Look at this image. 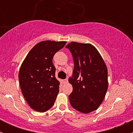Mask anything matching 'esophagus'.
<instances>
[{"instance_id": "1", "label": "esophagus", "mask_w": 133, "mask_h": 133, "mask_svg": "<svg viewBox=\"0 0 133 133\" xmlns=\"http://www.w3.org/2000/svg\"><path fill=\"white\" fill-rule=\"evenodd\" d=\"M63 82H64V84H66V83L68 82V79H65V80H63Z\"/></svg>"}]
</instances>
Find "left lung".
I'll list each match as a JSON object with an SVG mask.
<instances>
[{"label": "left lung", "instance_id": "obj_1", "mask_svg": "<svg viewBox=\"0 0 133 133\" xmlns=\"http://www.w3.org/2000/svg\"><path fill=\"white\" fill-rule=\"evenodd\" d=\"M73 56L74 69L69 82L73 91L69 96L73 108L89 113L102 103L108 88V68L95 46L71 42L65 46Z\"/></svg>", "mask_w": 133, "mask_h": 133}]
</instances>
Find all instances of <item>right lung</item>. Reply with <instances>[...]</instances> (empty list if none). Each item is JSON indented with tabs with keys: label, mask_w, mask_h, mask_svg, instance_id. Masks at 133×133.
I'll list each match as a JSON object with an SVG mask.
<instances>
[{
	"label": "right lung",
	"mask_w": 133,
	"mask_h": 133,
	"mask_svg": "<svg viewBox=\"0 0 133 133\" xmlns=\"http://www.w3.org/2000/svg\"><path fill=\"white\" fill-rule=\"evenodd\" d=\"M65 41H42L28 53L21 66L18 79L22 95L31 108L47 111L54 105L60 82L55 77L53 58Z\"/></svg>",
	"instance_id": "obj_1"
}]
</instances>
